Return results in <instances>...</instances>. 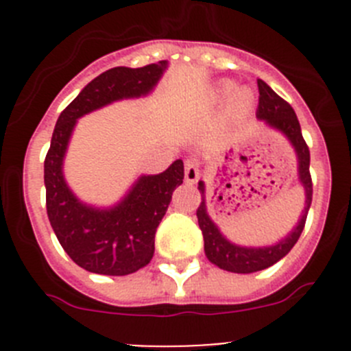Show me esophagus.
Returning a JSON list of instances; mask_svg holds the SVG:
<instances>
[{"label":"esophagus","mask_w":351,"mask_h":351,"mask_svg":"<svg viewBox=\"0 0 351 351\" xmlns=\"http://www.w3.org/2000/svg\"><path fill=\"white\" fill-rule=\"evenodd\" d=\"M200 178V171H198V162L195 159H189L185 162V182L195 183Z\"/></svg>","instance_id":"esophagus-1"}]
</instances>
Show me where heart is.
Masks as SVG:
<instances>
[{"instance_id": "obj_1", "label": "heart", "mask_w": 351, "mask_h": 351, "mask_svg": "<svg viewBox=\"0 0 351 351\" xmlns=\"http://www.w3.org/2000/svg\"><path fill=\"white\" fill-rule=\"evenodd\" d=\"M232 91V86L231 84H226L224 86V93L229 95ZM232 101H234L236 107L239 108H246L250 107L251 101H253V95H251L250 90H246V88H241V90H236L234 95H232Z\"/></svg>"}]
</instances>
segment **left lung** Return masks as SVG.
Segmentation results:
<instances>
[{
    "mask_svg": "<svg viewBox=\"0 0 351 351\" xmlns=\"http://www.w3.org/2000/svg\"><path fill=\"white\" fill-rule=\"evenodd\" d=\"M258 91H260V104H258L256 119L261 120L268 129L280 132L292 146L297 158V176H299V183L304 189L306 204H304L302 214H300L299 221L293 226L292 231L282 239H278L277 243L267 244V246H241V244H236L226 238L219 226L210 219L207 212V204H205V183L200 180L198 190L202 193V202L197 208V219L202 234H204L205 256L208 258L212 265L226 271H232V274H254V271L265 270V268L280 261L292 250L299 236L302 234L307 212H309L311 202H313L309 147H307L302 132H300V123L297 120L295 112L265 81L258 80Z\"/></svg>",
    "mask_w": 351,
    "mask_h": 351,
    "instance_id": "1",
    "label": "left lung"
}]
</instances>
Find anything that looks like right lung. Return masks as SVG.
I'll return each mask as SVG.
<instances>
[{
    "label": "right lung",
    "mask_w": 351,
    "mask_h": 351,
    "mask_svg": "<svg viewBox=\"0 0 351 351\" xmlns=\"http://www.w3.org/2000/svg\"><path fill=\"white\" fill-rule=\"evenodd\" d=\"M168 61L144 67L105 71L80 91L59 115L44 162L47 215L71 260L98 275L134 274L154 254V234L176 186L183 183V161L176 159L159 175H141L110 207L83 202L64 178V158L77 119L113 101L147 97L165 74Z\"/></svg>",
    "instance_id": "1"
}]
</instances>
